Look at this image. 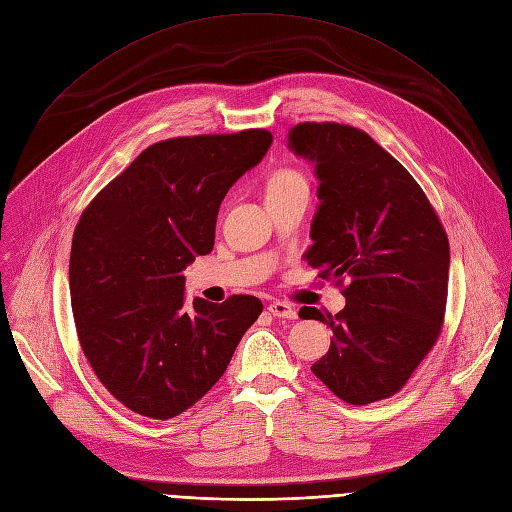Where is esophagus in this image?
Returning a JSON list of instances; mask_svg holds the SVG:
<instances>
[{
	"mask_svg": "<svg viewBox=\"0 0 512 512\" xmlns=\"http://www.w3.org/2000/svg\"><path fill=\"white\" fill-rule=\"evenodd\" d=\"M268 309L272 311L274 316H278V318H286V320H295V318H297L295 305L286 303V301H274V303H270Z\"/></svg>",
	"mask_w": 512,
	"mask_h": 512,
	"instance_id": "esophagus-1",
	"label": "esophagus"
}]
</instances>
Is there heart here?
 <instances>
[{"label":"heart","mask_w":512,"mask_h":512,"mask_svg":"<svg viewBox=\"0 0 512 512\" xmlns=\"http://www.w3.org/2000/svg\"><path fill=\"white\" fill-rule=\"evenodd\" d=\"M297 188H307V177L295 167H278L268 175V182H265V194L268 196L284 194Z\"/></svg>","instance_id":"b5f03b06"}]
</instances>
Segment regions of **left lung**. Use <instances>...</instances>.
I'll return each instance as SVG.
<instances>
[{"label":"left lung","mask_w":512,"mask_h":512,"mask_svg":"<svg viewBox=\"0 0 512 512\" xmlns=\"http://www.w3.org/2000/svg\"><path fill=\"white\" fill-rule=\"evenodd\" d=\"M288 146L316 163L320 207L305 261L347 299L339 314L303 307L332 328L311 366L351 406L402 389L437 343L446 314L450 242L427 194L366 131L299 123Z\"/></svg>","instance_id":"left-lung-1"}]
</instances>
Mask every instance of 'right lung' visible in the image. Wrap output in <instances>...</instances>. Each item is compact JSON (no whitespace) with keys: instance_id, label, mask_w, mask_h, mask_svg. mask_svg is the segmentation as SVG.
<instances>
[{"instance_id":"right-lung-1","label":"right lung","mask_w":512,"mask_h":512,"mask_svg":"<svg viewBox=\"0 0 512 512\" xmlns=\"http://www.w3.org/2000/svg\"><path fill=\"white\" fill-rule=\"evenodd\" d=\"M270 144L268 129L157 142L81 213L69 263L77 339L131 412L169 420L192 408L259 318L251 295L188 303L182 272L213 251L221 201Z\"/></svg>"}]
</instances>
